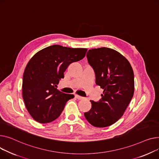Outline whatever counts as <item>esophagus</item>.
Segmentation results:
<instances>
[{
  "label": "esophagus",
  "mask_w": 159,
  "mask_h": 159,
  "mask_svg": "<svg viewBox=\"0 0 159 159\" xmlns=\"http://www.w3.org/2000/svg\"><path fill=\"white\" fill-rule=\"evenodd\" d=\"M75 97H76V99H79V100H81V99H84V98L83 97H82V96H79V95H75Z\"/></svg>",
  "instance_id": "esophagus-1"
}]
</instances>
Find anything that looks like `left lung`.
I'll return each mask as SVG.
<instances>
[{
    "label": "left lung",
    "mask_w": 159,
    "mask_h": 159,
    "mask_svg": "<svg viewBox=\"0 0 159 159\" xmlns=\"http://www.w3.org/2000/svg\"><path fill=\"white\" fill-rule=\"evenodd\" d=\"M88 62L96 74V83L104 89L101 99L90 101L91 109L84 113L92 126L103 128L123 116L134 93V74L122 54L107 48L89 50Z\"/></svg>",
    "instance_id": "obj_1"
}]
</instances>
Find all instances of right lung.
<instances>
[{"label": "right lung", "mask_w": 159, "mask_h": 159, "mask_svg": "<svg viewBox=\"0 0 159 159\" xmlns=\"http://www.w3.org/2000/svg\"><path fill=\"white\" fill-rule=\"evenodd\" d=\"M85 48H70L53 45L36 53L25 69L22 96L30 114L40 123H50L62 112L73 94H65L57 87L64 72L72 62L82 60Z\"/></svg>", "instance_id": "add662e5"}]
</instances>
